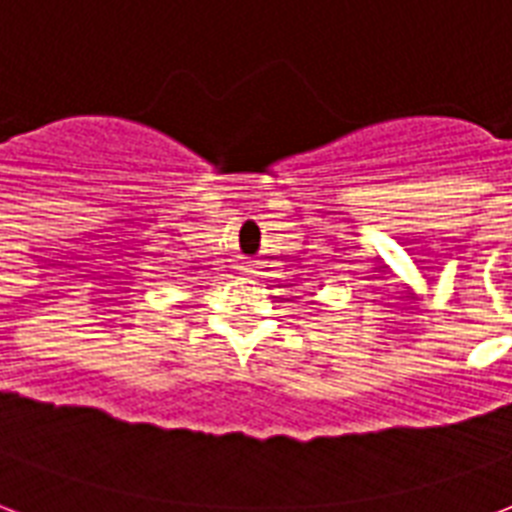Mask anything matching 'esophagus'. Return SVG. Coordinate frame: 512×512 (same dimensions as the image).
Segmentation results:
<instances>
[{"label": "esophagus", "instance_id": "esophagus-1", "mask_svg": "<svg viewBox=\"0 0 512 512\" xmlns=\"http://www.w3.org/2000/svg\"><path fill=\"white\" fill-rule=\"evenodd\" d=\"M241 273H244V276H255V273H257L255 263H247V265H241Z\"/></svg>", "mask_w": 512, "mask_h": 512}]
</instances>
